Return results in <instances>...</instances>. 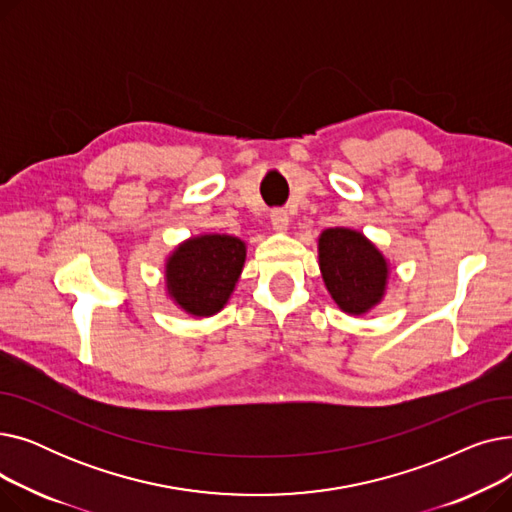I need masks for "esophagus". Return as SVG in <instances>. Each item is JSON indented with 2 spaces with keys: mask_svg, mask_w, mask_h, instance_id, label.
<instances>
[{
  "mask_svg": "<svg viewBox=\"0 0 512 512\" xmlns=\"http://www.w3.org/2000/svg\"><path fill=\"white\" fill-rule=\"evenodd\" d=\"M270 222H272V228H274L276 232H284V230L288 228V222H290L286 209H274V211L270 213Z\"/></svg>",
  "mask_w": 512,
  "mask_h": 512,
  "instance_id": "34e87169",
  "label": "esophagus"
}]
</instances>
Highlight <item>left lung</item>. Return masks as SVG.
Wrapping results in <instances>:
<instances>
[{"mask_svg": "<svg viewBox=\"0 0 512 512\" xmlns=\"http://www.w3.org/2000/svg\"><path fill=\"white\" fill-rule=\"evenodd\" d=\"M321 278L336 305L363 315L384 299L390 267L371 240L351 228H328L319 236Z\"/></svg>", "mask_w": 512, "mask_h": 512, "instance_id": "1", "label": "left lung"}]
</instances>
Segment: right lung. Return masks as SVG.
Wrapping results in <instances>:
<instances>
[{
    "label": "right lung",
    "mask_w": 512,
    "mask_h": 512,
    "mask_svg": "<svg viewBox=\"0 0 512 512\" xmlns=\"http://www.w3.org/2000/svg\"><path fill=\"white\" fill-rule=\"evenodd\" d=\"M245 242L228 234L184 240L166 261V284L174 303L195 317L224 309L245 265Z\"/></svg>",
    "instance_id": "right-lung-1"
}]
</instances>
